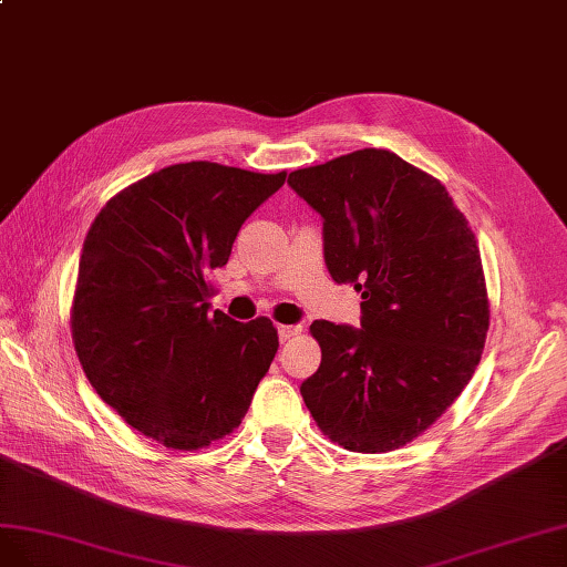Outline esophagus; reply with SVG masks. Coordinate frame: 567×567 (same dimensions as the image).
<instances>
[{"mask_svg":"<svg viewBox=\"0 0 567 567\" xmlns=\"http://www.w3.org/2000/svg\"><path fill=\"white\" fill-rule=\"evenodd\" d=\"M301 332V326H278V334H280V342H287V339H292Z\"/></svg>","mask_w":567,"mask_h":567,"instance_id":"1","label":"esophagus"}]
</instances>
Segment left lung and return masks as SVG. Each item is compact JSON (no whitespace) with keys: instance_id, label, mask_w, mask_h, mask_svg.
I'll return each mask as SVG.
<instances>
[{"instance_id":"left-lung-1","label":"left lung","mask_w":567,"mask_h":567,"mask_svg":"<svg viewBox=\"0 0 567 567\" xmlns=\"http://www.w3.org/2000/svg\"><path fill=\"white\" fill-rule=\"evenodd\" d=\"M322 218L332 280L361 292V328L313 320L322 359L301 396L332 442L399 449L471 382L489 330L477 239L446 187L386 150L289 173Z\"/></svg>"}]
</instances>
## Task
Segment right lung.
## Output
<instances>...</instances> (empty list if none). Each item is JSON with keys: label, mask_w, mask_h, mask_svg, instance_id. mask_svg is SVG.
Segmentation results:
<instances>
[{"label": "right lung", "mask_w": 567, "mask_h": 567, "mask_svg": "<svg viewBox=\"0 0 567 567\" xmlns=\"http://www.w3.org/2000/svg\"><path fill=\"white\" fill-rule=\"evenodd\" d=\"M287 173L189 161L125 187L80 256L73 344L90 384L127 425L168 449H204L245 417L278 351L268 318L212 311L208 272Z\"/></svg>", "instance_id": "add662e5"}]
</instances>
